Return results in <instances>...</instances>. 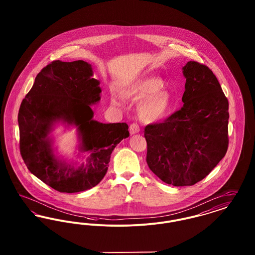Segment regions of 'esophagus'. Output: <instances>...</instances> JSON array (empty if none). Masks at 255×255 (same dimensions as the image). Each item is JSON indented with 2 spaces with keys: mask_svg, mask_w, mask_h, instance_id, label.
I'll return each instance as SVG.
<instances>
[{
  "mask_svg": "<svg viewBox=\"0 0 255 255\" xmlns=\"http://www.w3.org/2000/svg\"><path fill=\"white\" fill-rule=\"evenodd\" d=\"M129 131L131 134H134V133H137L139 132V127L136 123H133L130 125V128H129Z\"/></svg>",
  "mask_w": 255,
  "mask_h": 255,
  "instance_id": "34e87169",
  "label": "esophagus"
}]
</instances>
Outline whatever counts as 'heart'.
<instances>
[{"instance_id": "1", "label": "heart", "mask_w": 255, "mask_h": 255, "mask_svg": "<svg viewBox=\"0 0 255 255\" xmlns=\"http://www.w3.org/2000/svg\"><path fill=\"white\" fill-rule=\"evenodd\" d=\"M164 81L158 77H147L135 82L123 91L122 96L132 101H140L137 115L147 123L164 119L174 106L175 99L168 90L164 89ZM111 102L116 106L122 104L121 97L111 95Z\"/></svg>"}]
</instances>
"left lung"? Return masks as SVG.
Wrapping results in <instances>:
<instances>
[{
    "label": "left lung",
    "instance_id": "1",
    "mask_svg": "<svg viewBox=\"0 0 255 255\" xmlns=\"http://www.w3.org/2000/svg\"><path fill=\"white\" fill-rule=\"evenodd\" d=\"M183 106L161 123L147 125L146 161L162 182L190 186L225 157L229 145V101L212 71L189 61Z\"/></svg>",
    "mask_w": 255,
    "mask_h": 255
}]
</instances>
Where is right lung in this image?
<instances>
[{"instance_id":"add662e5","label":"right lung","mask_w":255,"mask_h":255,"mask_svg":"<svg viewBox=\"0 0 255 255\" xmlns=\"http://www.w3.org/2000/svg\"><path fill=\"white\" fill-rule=\"evenodd\" d=\"M85 61L51 62L37 74L18 114L20 152L34 176L59 192L85 191L98 184L109 166L111 154L129 136L126 123H102L94 120L92 105L100 101V82L93 78ZM59 124L75 128L79 140L77 157L57 155L51 133Z\"/></svg>"}]
</instances>
